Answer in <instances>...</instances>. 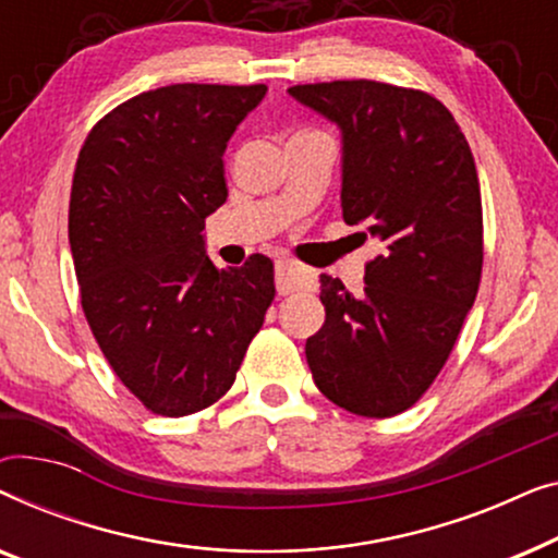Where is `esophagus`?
<instances>
[{
	"label": "esophagus",
	"mask_w": 558,
	"mask_h": 558,
	"mask_svg": "<svg viewBox=\"0 0 558 558\" xmlns=\"http://www.w3.org/2000/svg\"><path fill=\"white\" fill-rule=\"evenodd\" d=\"M307 279V271L292 262H277V289L279 294H289L300 289Z\"/></svg>",
	"instance_id": "1"
}]
</instances>
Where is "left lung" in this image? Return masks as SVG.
Segmentation results:
<instances>
[{
  "mask_svg": "<svg viewBox=\"0 0 558 558\" xmlns=\"http://www.w3.org/2000/svg\"><path fill=\"white\" fill-rule=\"evenodd\" d=\"M289 94L342 129V218L380 241L363 294L319 277L325 325L304 345L312 378L350 414L396 416L429 391L477 296L475 157L426 90L357 78Z\"/></svg>",
  "mask_w": 558,
  "mask_h": 558,
  "instance_id": "1",
  "label": "left lung"
}]
</instances>
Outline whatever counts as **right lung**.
<instances>
[{
  "label": "right lung",
  "instance_id": "right-lung-1",
  "mask_svg": "<svg viewBox=\"0 0 558 558\" xmlns=\"http://www.w3.org/2000/svg\"><path fill=\"white\" fill-rule=\"evenodd\" d=\"M264 83H174L129 98L83 142L71 239L90 332L142 407L187 416L233 386L274 294L264 254L241 269L205 256V218L226 203V144Z\"/></svg>",
  "mask_w": 558,
  "mask_h": 558
}]
</instances>
